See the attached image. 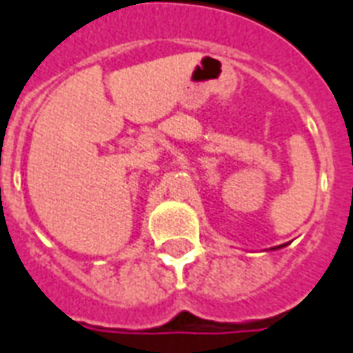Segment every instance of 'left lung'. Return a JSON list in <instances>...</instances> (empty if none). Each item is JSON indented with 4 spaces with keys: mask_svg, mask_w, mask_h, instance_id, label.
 Returning a JSON list of instances; mask_svg holds the SVG:
<instances>
[{
    "mask_svg": "<svg viewBox=\"0 0 353 353\" xmlns=\"http://www.w3.org/2000/svg\"><path fill=\"white\" fill-rule=\"evenodd\" d=\"M283 247H285V245H280V247H272L270 250H278V248H283Z\"/></svg>",
    "mask_w": 353,
    "mask_h": 353,
    "instance_id": "8db88e82",
    "label": "left lung"
}]
</instances>
